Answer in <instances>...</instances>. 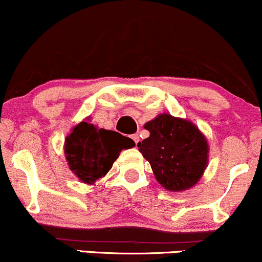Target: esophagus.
<instances>
[{
    "mask_svg": "<svg viewBox=\"0 0 262 262\" xmlns=\"http://www.w3.org/2000/svg\"><path fill=\"white\" fill-rule=\"evenodd\" d=\"M131 139H132V141H134L135 143H139V141H140V137H139V135L137 134H134V135H131Z\"/></svg>",
    "mask_w": 262,
    "mask_h": 262,
    "instance_id": "1",
    "label": "esophagus"
}]
</instances>
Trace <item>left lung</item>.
Masks as SVG:
<instances>
[{
  "label": "left lung",
  "mask_w": 262,
  "mask_h": 262,
  "mask_svg": "<svg viewBox=\"0 0 262 262\" xmlns=\"http://www.w3.org/2000/svg\"><path fill=\"white\" fill-rule=\"evenodd\" d=\"M149 137L137 143L166 189L179 192L193 187L208 163V143L201 131L186 120L163 114L145 125Z\"/></svg>",
  "instance_id": "1"
}]
</instances>
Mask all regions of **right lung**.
<instances>
[{"instance_id":"add662e5","label":"right lung","mask_w":262,"mask_h":262,"mask_svg":"<svg viewBox=\"0 0 262 262\" xmlns=\"http://www.w3.org/2000/svg\"><path fill=\"white\" fill-rule=\"evenodd\" d=\"M134 146V141L119 132L83 121L67 137L64 152L76 177L84 183H94L110 170L121 149Z\"/></svg>"}]
</instances>
